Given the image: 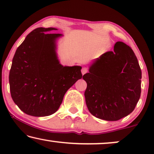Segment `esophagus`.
Listing matches in <instances>:
<instances>
[{
  "mask_svg": "<svg viewBox=\"0 0 154 154\" xmlns=\"http://www.w3.org/2000/svg\"><path fill=\"white\" fill-rule=\"evenodd\" d=\"M88 69L86 68V67H83V68H82V69H81V72H82V74L83 75H84L85 74V73H86L88 72Z\"/></svg>",
  "mask_w": 154,
  "mask_h": 154,
  "instance_id": "obj_1",
  "label": "esophagus"
}]
</instances>
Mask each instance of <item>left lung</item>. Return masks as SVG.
I'll return each mask as SVG.
<instances>
[{
    "label": "left lung",
    "instance_id": "1",
    "mask_svg": "<svg viewBox=\"0 0 154 154\" xmlns=\"http://www.w3.org/2000/svg\"><path fill=\"white\" fill-rule=\"evenodd\" d=\"M83 79L87 83L86 105L98 119H121L133 111L140 100L142 71L133 50L123 42L95 60Z\"/></svg>",
    "mask_w": 154,
    "mask_h": 154
}]
</instances>
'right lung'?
Returning a JSON list of instances; mask_svg holds the SVG:
<instances>
[{"label":"right lung","instance_id":"obj_1","mask_svg":"<svg viewBox=\"0 0 154 154\" xmlns=\"http://www.w3.org/2000/svg\"><path fill=\"white\" fill-rule=\"evenodd\" d=\"M39 27L29 33L17 49L9 74L14 102L26 114L48 116L58 110L67 90L82 75L79 66H64L56 53L60 33Z\"/></svg>","mask_w":154,"mask_h":154}]
</instances>
